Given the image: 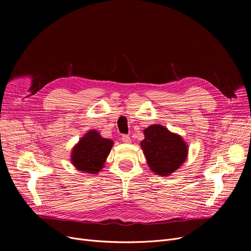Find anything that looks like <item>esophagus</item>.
<instances>
[{
  "mask_svg": "<svg viewBox=\"0 0 251 251\" xmlns=\"http://www.w3.org/2000/svg\"><path fill=\"white\" fill-rule=\"evenodd\" d=\"M121 139H122V142H124V143H130L131 142V138L128 135H123Z\"/></svg>",
  "mask_w": 251,
  "mask_h": 251,
  "instance_id": "1",
  "label": "esophagus"
}]
</instances>
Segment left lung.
I'll return each mask as SVG.
<instances>
[{
	"mask_svg": "<svg viewBox=\"0 0 251 251\" xmlns=\"http://www.w3.org/2000/svg\"><path fill=\"white\" fill-rule=\"evenodd\" d=\"M140 147L151 172L169 176L177 171L188 156V146L181 135L163 125L153 124L143 130Z\"/></svg>",
	"mask_w": 251,
	"mask_h": 251,
	"instance_id": "8db88e82",
	"label": "left lung"
}]
</instances>
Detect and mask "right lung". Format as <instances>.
Returning <instances> with one entry per match:
<instances>
[{
  "mask_svg": "<svg viewBox=\"0 0 251 251\" xmlns=\"http://www.w3.org/2000/svg\"><path fill=\"white\" fill-rule=\"evenodd\" d=\"M114 146L112 139L103 138L97 130H89L79 139L71 151V163L86 174H98Z\"/></svg>",
  "mask_w": 251,
  "mask_h": 251,
  "instance_id": "right-lung-1",
  "label": "right lung"
}]
</instances>
